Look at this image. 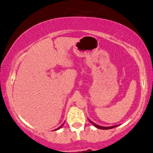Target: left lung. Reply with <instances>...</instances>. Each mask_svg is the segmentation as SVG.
Listing matches in <instances>:
<instances>
[{"mask_svg":"<svg viewBox=\"0 0 153 153\" xmlns=\"http://www.w3.org/2000/svg\"><path fill=\"white\" fill-rule=\"evenodd\" d=\"M88 120L90 121V123L92 124L94 126H96V128H99V129H102V130H107V129H111V128H115V127H116V126H118V125H114V126H102L98 125V124H95V123H94L93 122H92V121H91L90 119H88Z\"/></svg>","mask_w":153,"mask_h":153,"instance_id":"obj_1","label":"left lung"}]
</instances>
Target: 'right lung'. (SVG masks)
<instances>
[{
	"instance_id": "add662e5",
	"label": "right lung",
	"mask_w": 153,
	"mask_h": 153,
	"mask_svg": "<svg viewBox=\"0 0 153 153\" xmlns=\"http://www.w3.org/2000/svg\"><path fill=\"white\" fill-rule=\"evenodd\" d=\"M63 124H64V123H63V124H62V125H61V126H59V127H58L57 128H56V129H55V131H57V130H59V128H62V126H63Z\"/></svg>"
}]
</instances>
